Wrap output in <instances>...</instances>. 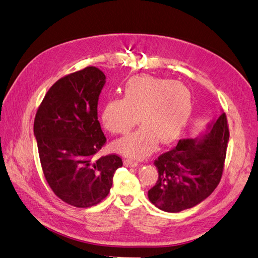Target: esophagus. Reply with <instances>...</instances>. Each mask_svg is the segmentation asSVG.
I'll return each instance as SVG.
<instances>
[{
  "mask_svg": "<svg viewBox=\"0 0 258 258\" xmlns=\"http://www.w3.org/2000/svg\"><path fill=\"white\" fill-rule=\"evenodd\" d=\"M124 165H125L126 167H136V166L138 165V163L135 162V161H132V160L126 159V160H124Z\"/></svg>",
  "mask_w": 258,
  "mask_h": 258,
  "instance_id": "1",
  "label": "esophagus"
}]
</instances>
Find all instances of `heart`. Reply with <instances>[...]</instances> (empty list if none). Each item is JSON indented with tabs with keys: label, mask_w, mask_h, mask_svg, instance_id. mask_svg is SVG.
Segmentation results:
<instances>
[{
	"label": "heart",
	"mask_w": 258,
	"mask_h": 258,
	"mask_svg": "<svg viewBox=\"0 0 258 258\" xmlns=\"http://www.w3.org/2000/svg\"><path fill=\"white\" fill-rule=\"evenodd\" d=\"M192 107L189 90L180 81L137 76L123 88V98L108 99L102 110L104 126L114 135H125L144 123L138 131L115 141L118 152L144 159L154 151L159 140L169 144L185 126Z\"/></svg>",
	"instance_id": "heart-1"
}]
</instances>
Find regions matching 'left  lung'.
Masks as SVG:
<instances>
[{
    "label": "left lung",
    "mask_w": 258,
    "mask_h": 258,
    "mask_svg": "<svg viewBox=\"0 0 258 258\" xmlns=\"http://www.w3.org/2000/svg\"><path fill=\"white\" fill-rule=\"evenodd\" d=\"M229 139L228 123L222 113L203 139L179 140L154 161L159 179L148 190L155 207L180 212L202 203L220 183Z\"/></svg>",
    "instance_id": "left-lung-1"
}]
</instances>
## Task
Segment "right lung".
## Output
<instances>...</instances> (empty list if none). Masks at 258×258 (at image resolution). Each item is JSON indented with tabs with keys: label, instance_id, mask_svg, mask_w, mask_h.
Masks as SVG:
<instances>
[{
	"label": "right lung",
	"instance_id": "add662e5",
	"mask_svg": "<svg viewBox=\"0 0 258 258\" xmlns=\"http://www.w3.org/2000/svg\"><path fill=\"white\" fill-rule=\"evenodd\" d=\"M105 74L95 66L60 78L48 90L34 120L41 169L52 192L76 208H90L109 194L114 171L123 165L114 153L95 159L106 144L97 118Z\"/></svg>",
	"mask_w": 258,
	"mask_h": 258
}]
</instances>
